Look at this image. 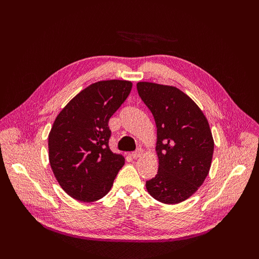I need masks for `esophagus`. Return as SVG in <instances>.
Returning a JSON list of instances; mask_svg holds the SVG:
<instances>
[{"label":"esophagus","instance_id":"34e87169","mask_svg":"<svg viewBox=\"0 0 259 259\" xmlns=\"http://www.w3.org/2000/svg\"><path fill=\"white\" fill-rule=\"evenodd\" d=\"M142 153H143V150L142 149H137L136 151H134V152H132V156H133V159H137V158H139L140 155H142Z\"/></svg>","mask_w":259,"mask_h":259}]
</instances>
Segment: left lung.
Wrapping results in <instances>:
<instances>
[{"mask_svg": "<svg viewBox=\"0 0 259 259\" xmlns=\"http://www.w3.org/2000/svg\"><path fill=\"white\" fill-rule=\"evenodd\" d=\"M137 91L156 125L159 169L146 188L155 200L177 204L198 190L209 171L214 140L208 122L197 104L174 86L139 82Z\"/></svg>", "mask_w": 259, "mask_h": 259, "instance_id": "8db88e82", "label": "left lung"}]
</instances>
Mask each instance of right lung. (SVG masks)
<instances>
[{
  "label": "right lung",
  "instance_id": "add662e5",
  "mask_svg": "<svg viewBox=\"0 0 259 259\" xmlns=\"http://www.w3.org/2000/svg\"><path fill=\"white\" fill-rule=\"evenodd\" d=\"M132 82L100 81L86 88L62 109L49 135L51 167L60 187L81 202L109 192L124 165L109 148L108 123L130 95Z\"/></svg>",
  "mask_w": 259,
  "mask_h": 259
}]
</instances>
